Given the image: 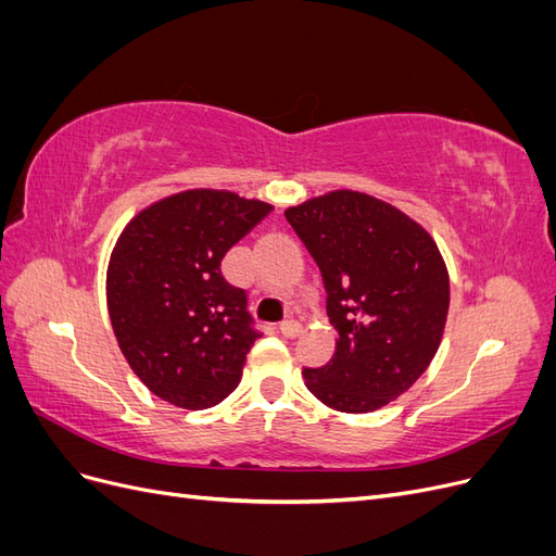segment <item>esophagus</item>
<instances>
[{"label":"esophagus","instance_id":"obj_1","mask_svg":"<svg viewBox=\"0 0 556 556\" xmlns=\"http://www.w3.org/2000/svg\"><path fill=\"white\" fill-rule=\"evenodd\" d=\"M278 331L285 336V339H294V336H299V331H301V325L296 323V319H282V323L278 325Z\"/></svg>","mask_w":556,"mask_h":556}]
</instances>
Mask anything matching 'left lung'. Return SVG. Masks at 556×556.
Returning a JSON list of instances; mask_svg holds the SVG:
<instances>
[{"label":"left lung","instance_id":"left-lung-1","mask_svg":"<svg viewBox=\"0 0 556 556\" xmlns=\"http://www.w3.org/2000/svg\"><path fill=\"white\" fill-rule=\"evenodd\" d=\"M327 290L336 329L329 364L306 387L341 413H371L408 392L439 352L450 276L431 233L382 199L333 190L290 206Z\"/></svg>","mask_w":556,"mask_h":556}]
</instances>
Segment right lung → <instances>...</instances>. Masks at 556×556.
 Wrapping results in <instances>:
<instances>
[{
	"label": "right lung",
	"instance_id": "add662e5",
	"mask_svg": "<svg viewBox=\"0 0 556 556\" xmlns=\"http://www.w3.org/2000/svg\"><path fill=\"white\" fill-rule=\"evenodd\" d=\"M271 208L229 190H185L134 215L117 237L106 271L113 333L162 401L204 410L241 382L260 331L220 262Z\"/></svg>",
	"mask_w": 556,
	"mask_h": 556
}]
</instances>
